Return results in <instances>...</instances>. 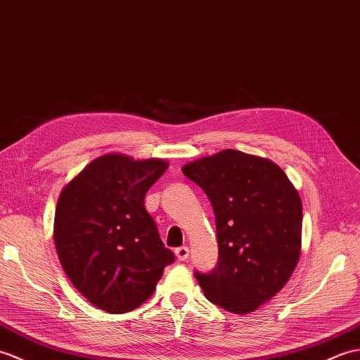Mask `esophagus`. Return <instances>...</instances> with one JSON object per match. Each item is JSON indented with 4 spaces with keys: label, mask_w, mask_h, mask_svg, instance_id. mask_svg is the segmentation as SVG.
I'll return each instance as SVG.
<instances>
[{
    "label": "esophagus",
    "mask_w": 360,
    "mask_h": 360,
    "mask_svg": "<svg viewBox=\"0 0 360 360\" xmlns=\"http://www.w3.org/2000/svg\"><path fill=\"white\" fill-rule=\"evenodd\" d=\"M175 255H177V259H179L180 262L186 260V259L189 257V248H188V246H180V248H177V250H175Z\"/></svg>",
    "instance_id": "esophagus-1"
}]
</instances>
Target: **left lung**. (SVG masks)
<instances>
[{
	"label": "left lung",
	"instance_id": "left-lung-1",
	"mask_svg": "<svg viewBox=\"0 0 360 360\" xmlns=\"http://www.w3.org/2000/svg\"><path fill=\"white\" fill-rule=\"evenodd\" d=\"M210 198L219 260L194 276L215 305L248 314L290 281L302 243V202L285 172L266 158L226 149L183 166Z\"/></svg>",
	"mask_w": 360,
	"mask_h": 360
}]
</instances>
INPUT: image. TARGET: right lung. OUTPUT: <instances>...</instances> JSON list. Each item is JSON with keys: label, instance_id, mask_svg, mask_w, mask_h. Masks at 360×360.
I'll use <instances>...</instances> for the list:
<instances>
[{"label": "right lung", "instance_id": "1", "mask_svg": "<svg viewBox=\"0 0 360 360\" xmlns=\"http://www.w3.org/2000/svg\"><path fill=\"white\" fill-rule=\"evenodd\" d=\"M167 163L109 154L95 158L61 191L53 238L61 266L94 307L120 314L153 295L175 255L145 207Z\"/></svg>", "mask_w": 360, "mask_h": 360}]
</instances>
